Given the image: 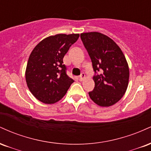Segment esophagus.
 <instances>
[{
	"mask_svg": "<svg viewBox=\"0 0 151 151\" xmlns=\"http://www.w3.org/2000/svg\"><path fill=\"white\" fill-rule=\"evenodd\" d=\"M85 78V74L84 73H81L80 77H79V80L80 81H83L84 80V79Z\"/></svg>",
	"mask_w": 151,
	"mask_h": 151,
	"instance_id": "1",
	"label": "esophagus"
}]
</instances>
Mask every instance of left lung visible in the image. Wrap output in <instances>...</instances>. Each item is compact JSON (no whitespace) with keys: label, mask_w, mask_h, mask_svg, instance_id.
<instances>
[{"label":"left lung","mask_w":151,"mask_h":151,"mask_svg":"<svg viewBox=\"0 0 151 151\" xmlns=\"http://www.w3.org/2000/svg\"><path fill=\"white\" fill-rule=\"evenodd\" d=\"M80 37L96 73L93 77L94 89L89 92L90 98L100 106L115 104L129 84V68L124 53L113 40L100 32H84Z\"/></svg>","instance_id":"left-lung-1"}]
</instances>
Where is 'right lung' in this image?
Masks as SVG:
<instances>
[{
  "instance_id": "obj_1",
  "label": "right lung",
  "mask_w": 151,
  "mask_h": 151,
  "mask_svg": "<svg viewBox=\"0 0 151 151\" xmlns=\"http://www.w3.org/2000/svg\"><path fill=\"white\" fill-rule=\"evenodd\" d=\"M79 34H58L40 42L31 52L25 80L37 99L51 104L60 101L74 82L66 73L63 58Z\"/></svg>"
}]
</instances>
